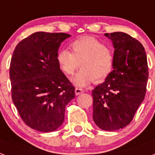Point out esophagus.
<instances>
[{
  "label": "esophagus",
  "mask_w": 155,
  "mask_h": 155,
  "mask_svg": "<svg viewBox=\"0 0 155 155\" xmlns=\"http://www.w3.org/2000/svg\"><path fill=\"white\" fill-rule=\"evenodd\" d=\"M84 91L81 88H75V94L76 95H79V94H81V93H83Z\"/></svg>",
  "instance_id": "obj_1"
}]
</instances>
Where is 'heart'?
Returning <instances> with one entry per match:
<instances>
[{
    "mask_svg": "<svg viewBox=\"0 0 155 155\" xmlns=\"http://www.w3.org/2000/svg\"><path fill=\"white\" fill-rule=\"evenodd\" d=\"M72 52L67 49L58 51L56 61L62 72L72 75L81 65V69L73 78L76 86H84L91 81L100 82L109 76L114 67L112 50L94 37L86 36L72 42Z\"/></svg>",
    "mask_w": 155,
    "mask_h": 155,
    "instance_id": "b5f03b06",
    "label": "heart"
}]
</instances>
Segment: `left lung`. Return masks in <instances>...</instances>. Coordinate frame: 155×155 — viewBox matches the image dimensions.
Instances as JSON below:
<instances>
[{
	"label": "left lung",
	"mask_w": 155,
	"mask_h": 155,
	"mask_svg": "<svg viewBox=\"0 0 155 155\" xmlns=\"http://www.w3.org/2000/svg\"><path fill=\"white\" fill-rule=\"evenodd\" d=\"M113 43V70L104 83L92 91L93 120L103 130L127 126L144 100L149 77L142 44L123 32L106 33Z\"/></svg>",
	"instance_id": "1"
}]
</instances>
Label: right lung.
Segmentation results:
<instances>
[{
  "instance_id": "right-lung-1",
  "label": "right lung",
  "mask_w": 155,
  "mask_h": 155,
  "mask_svg": "<svg viewBox=\"0 0 155 155\" xmlns=\"http://www.w3.org/2000/svg\"><path fill=\"white\" fill-rule=\"evenodd\" d=\"M65 33L35 32L20 41L9 66L12 99L19 116L37 131H55L63 124L75 88L60 69L56 56Z\"/></svg>"
}]
</instances>
